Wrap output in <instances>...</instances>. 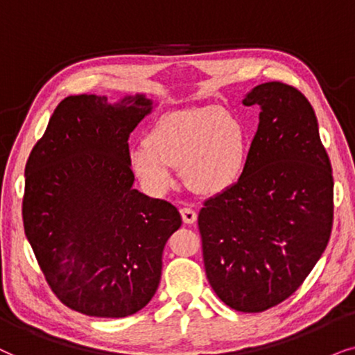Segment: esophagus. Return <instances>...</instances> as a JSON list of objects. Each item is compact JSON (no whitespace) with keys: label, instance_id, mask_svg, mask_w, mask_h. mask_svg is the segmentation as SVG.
I'll return each mask as SVG.
<instances>
[{"label":"esophagus","instance_id":"34e87169","mask_svg":"<svg viewBox=\"0 0 355 355\" xmlns=\"http://www.w3.org/2000/svg\"><path fill=\"white\" fill-rule=\"evenodd\" d=\"M180 214H182V219L185 224H195L196 222V211H193L191 207H182L180 209Z\"/></svg>","mask_w":355,"mask_h":355}]
</instances>
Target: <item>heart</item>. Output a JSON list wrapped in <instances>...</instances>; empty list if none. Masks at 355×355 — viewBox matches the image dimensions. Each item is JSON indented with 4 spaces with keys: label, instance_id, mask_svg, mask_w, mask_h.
Returning <instances> with one entry per match:
<instances>
[{
    "label": "heart",
    "instance_id": "obj_1",
    "mask_svg": "<svg viewBox=\"0 0 355 355\" xmlns=\"http://www.w3.org/2000/svg\"><path fill=\"white\" fill-rule=\"evenodd\" d=\"M247 141L242 123L219 107L175 112L162 118L144 143L130 154V165L150 195L173 187L172 167L198 193H217L242 172Z\"/></svg>",
    "mask_w": 355,
    "mask_h": 355
}]
</instances>
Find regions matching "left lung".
I'll return each mask as SVG.
<instances>
[{"label": "left lung", "mask_w": 355, "mask_h": 355, "mask_svg": "<svg viewBox=\"0 0 355 355\" xmlns=\"http://www.w3.org/2000/svg\"><path fill=\"white\" fill-rule=\"evenodd\" d=\"M259 123L239 180L205 201L207 281L230 309L259 313L302 286L333 227V172L313 107L289 84L253 87Z\"/></svg>", "instance_id": "1"}]
</instances>
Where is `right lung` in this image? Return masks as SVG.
Returning a JSON list of instances; mask_svg holds the SVG:
<instances>
[{
	"label": "right lung",
	"mask_w": 355,
	"mask_h": 355,
	"mask_svg": "<svg viewBox=\"0 0 355 355\" xmlns=\"http://www.w3.org/2000/svg\"><path fill=\"white\" fill-rule=\"evenodd\" d=\"M153 107L143 94L116 103L66 97L26 164V237L51 291L79 313L123 318L144 309L182 225L173 205L133 188L128 138Z\"/></svg>",
	"instance_id": "add662e5"
}]
</instances>
